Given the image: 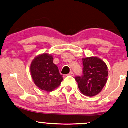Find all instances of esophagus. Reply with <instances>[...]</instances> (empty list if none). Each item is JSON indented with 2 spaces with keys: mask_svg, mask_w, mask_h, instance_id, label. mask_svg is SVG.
I'll return each mask as SVG.
<instances>
[{
  "mask_svg": "<svg viewBox=\"0 0 128 128\" xmlns=\"http://www.w3.org/2000/svg\"><path fill=\"white\" fill-rule=\"evenodd\" d=\"M68 75H69V76H74V74L72 72H70L69 74H68Z\"/></svg>",
  "mask_w": 128,
  "mask_h": 128,
  "instance_id": "esophagus-1",
  "label": "esophagus"
}]
</instances>
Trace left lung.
I'll list each match as a JSON object with an SVG mask.
<instances>
[{
  "mask_svg": "<svg viewBox=\"0 0 128 128\" xmlns=\"http://www.w3.org/2000/svg\"><path fill=\"white\" fill-rule=\"evenodd\" d=\"M82 60L84 75L75 78L79 89L84 96H97L108 81V66L102 60L96 56L83 58Z\"/></svg>",
  "mask_w": 128,
  "mask_h": 128,
  "instance_id": "8db88e82",
  "label": "left lung"
}]
</instances>
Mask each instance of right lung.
<instances>
[{"label":"right lung","instance_id":"right-lung-1","mask_svg":"<svg viewBox=\"0 0 128 128\" xmlns=\"http://www.w3.org/2000/svg\"><path fill=\"white\" fill-rule=\"evenodd\" d=\"M31 77L35 84L40 90L51 92L58 88L63 78L59 69L53 64V56L48 53L38 55L30 65Z\"/></svg>","mask_w":128,"mask_h":128}]
</instances>
